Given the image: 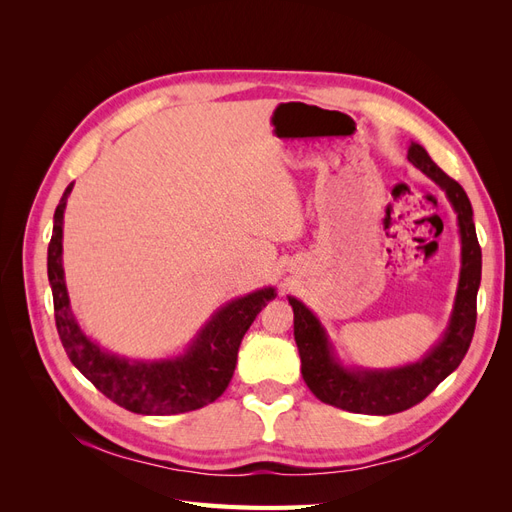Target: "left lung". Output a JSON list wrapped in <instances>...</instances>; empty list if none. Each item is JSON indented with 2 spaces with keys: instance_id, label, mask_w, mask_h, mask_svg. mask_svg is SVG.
<instances>
[{
  "instance_id": "obj_1",
  "label": "left lung",
  "mask_w": 512,
  "mask_h": 512,
  "mask_svg": "<svg viewBox=\"0 0 512 512\" xmlns=\"http://www.w3.org/2000/svg\"><path fill=\"white\" fill-rule=\"evenodd\" d=\"M408 160L436 181L457 213L461 235V273L451 322L440 342L421 361L395 369H348L335 359L333 346L320 320L294 297H288L294 312V342L301 356V374L320 401L356 414L404 412L436 389L459 367L466 356L476 327V294L480 286V245L472 220V205L461 185L448 177L429 158V153L412 143Z\"/></svg>"
}]
</instances>
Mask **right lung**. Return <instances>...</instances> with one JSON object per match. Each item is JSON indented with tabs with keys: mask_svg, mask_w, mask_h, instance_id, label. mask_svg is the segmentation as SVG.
Here are the masks:
<instances>
[{
	"mask_svg": "<svg viewBox=\"0 0 512 512\" xmlns=\"http://www.w3.org/2000/svg\"><path fill=\"white\" fill-rule=\"evenodd\" d=\"M72 185H68L55 209L53 237L46 258L55 324L68 359L102 395L136 414H181L211 404L226 391L235 374L241 339L260 309L275 299V288L250 292L220 307L194 337L188 350L175 359L132 361L106 352L91 342L76 322L64 280L61 239H64V211Z\"/></svg>",
	"mask_w": 512,
	"mask_h": 512,
	"instance_id": "right-lung-1",
	"label": "right lung"
}]
</instances>
